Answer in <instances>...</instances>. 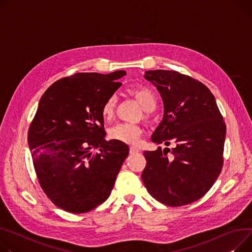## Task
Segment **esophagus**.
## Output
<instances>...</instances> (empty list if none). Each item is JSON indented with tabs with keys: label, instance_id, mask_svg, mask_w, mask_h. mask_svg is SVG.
<instances>
[{
	"label": "esophagus",
	"instance_id": "1",
	"mask_svg": "<svg viewBox=\"0 0 252 252\" xmlns=\"http://www.w3.org/2000/svg\"><path fill=\"white\" fill-rule=\"evenodd\" d=\"M139 152H140V150L136 147H130L129 148V153L130 154H135V153H139Z\"/></svg>",
	"mask_w": 252,
	"mask_h": 252
}]
</instances>
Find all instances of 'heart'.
Returning a JSON list of instances; mask_svg holds the SVG:
<instances>
[{
  "label": "heart",
  "mask_w": 252,
  "mask_h": 252,
  "mask_svg": "<svg viewBox=\"0 0 252 252\" xmlns=\"http://www.w3.org/2000/svg\"><path fill=\"white\" fill-rule=\"evenodd\" d=\"M130 96L135 98L144 109V117L149 119L151 111L157 106V95L152 88L146 85H137L127 89ZM117 103L116 95L109 96L101 107V114L104 120H110L114 114ZM142 128L137 125L117 124L109 129V138L128 145H137L142 135Z\"/></svg>",
  "instance_id": "1"
}]
</instances>
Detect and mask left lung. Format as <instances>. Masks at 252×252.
Listing matches in <instances>:
<instances>
[{
	"mask_svg": "<svg viewBox=\"0 0 252 252\" xmlns=\"http://www.w3.org/2000/svg\"><path fill=\"white\" fill-rule=\"evenodd\" d=\"M164 104L163 120L152 142L169 146L145 151L142 179L148 192L169 207H181L204 196L219 177L224 163L226 125L210 89L176 71H147ZM171 152L174 157L168 159Z\"/></svg>",
	"mask_w": 252,
	"mask_h": 252,
	"instance_id": "1",
	"label": "left lung"
}]
</instances>
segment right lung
I'll return each mask as SVG.
<instances>
[{
  "label": "right lung",
  "instance_id": "add662e5",
  "mask_svg": "<svg viewBox=\"0 0 252 252\" xmlns=\"http://www.w3.org/2000/svg\"><path fill=\"white\" fill-rule=\"evenodd\" d=\"M126 71L77 73L44 92L28 129L38 182L60 209L88 213L110 195L128 155L126 144L105 140L101 107Z\"/></svg>",
  "mask_w": 252,
  "mask_h": 252
}]
</instances>
